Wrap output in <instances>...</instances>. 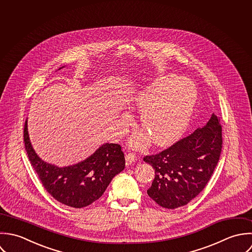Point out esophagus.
<instances>
[{
    "label": "esophagus",
    "instance_id": "obj_1",
    "mask_svg": "<svg viewBox=\"0 0 252 252\" xmlns=\"http://www.w3.org/2000/svg\"><path fill=\"white\" fill-rule=\"evenodd\" d=\"M135 160H136V156H135V155H133V154H131V153L126 155V161L127 163H132V162H134Z\"/></svg>",
    "mask_w": 252,
    "mask_h": 252
}]
</instances>
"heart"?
Segmentation results:
<instances>
[{"mask_svg": "<svg viewBox=\"0 0 252 252\" xmlns=\"http://www.w3.org/2000/svg\"><path fill=\"white\" fill-rule=\"evenodd\" d=\"M194 84L181 77L165 74L152 79L132 94L130 107L141 112L140 126L145 132H136L130 145L142 149L150 143L166 146L187 129L197 102ZM126 120L128 116H125Z\"/></svg>", "mask_w": 252, "mask_h": 252, "instance_id": "heart-1", "label": "heart"}]
</instances>
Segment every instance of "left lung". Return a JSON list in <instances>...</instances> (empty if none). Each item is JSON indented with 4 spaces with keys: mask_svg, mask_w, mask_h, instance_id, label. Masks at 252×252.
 <instances>
[{
    "mask_svg": "<svg viewBox=\"0 0 252 252\" xmlns=\"http://www.w3.org/2000/svg\"><path fill=\"white\" fill-rule=\"evenodd\" d=\"M222 150V127L212 114L207 124L189 136L144 161L155 169V179L147 190L158 205L174 209L196 198L209 181Z\"/></svg>",
    "mask_w": 252,
    "mask_h": 252,
    "instance_id": "1",
    "label": "left lung"
}]
</instances>
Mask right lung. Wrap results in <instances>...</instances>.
<instances>
[{
  "instance_id": "right-lung-1",
  "label": "right lung",
  "mask_w": 252,
  "mask_h": 252,
  "mask_svg": "<svg viewBox=\"0 0 252 252\" xmlns=\"http://www.w3.org/2000/svg\"><path fill=\"white\" fill-rule=\"evenodd\" d=\"M24 143L29 160L47 192L56 201L75 208L88 206L98 200L126 164L121 146L113 143L101 145L86 159L72 165L59 167L49 163L38 156L32 146L27 120L24 125Z\"/></svg>"
}]
</instances>
